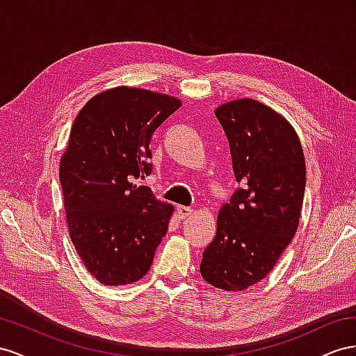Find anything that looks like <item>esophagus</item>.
Returning <instances> with one entry per match:
<instances>
[{
    "instance_id": "obj_1",
    "label": "esophagus",
    "mask_w": 356,
    "mask_h": 356,
    "mask_svg": "<svg viewBox=\"0 0 356 356\" xmlns=\"http://www.w3.org/2000/svg\"><path fill=\"white\" fill-rule=\"evenodd\" d=\"M192 209H189V207H185V206H179L177 207V215H179V219L180 220H184V219H188L191 215H192Z\"/></svg>"
}]
</instances>
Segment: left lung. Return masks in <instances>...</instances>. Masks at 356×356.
I'll list each match as a JSON object with an SVG mask.
<instances>
[{
  "label": "left lung",
  "mask_w": 356,
  "mask_h": 356,
  "mask_svg": "<svg viewBox=\"0 0 356 356\" xmlns=\"http://www.w3.org/2000/svg\"><path fill=\"white\" fill-rule=\"evenodd\" d=\"M215 115L240 186L219 210L216 236L202 252L200 271L215 288L243 291L267 276L296 236L306 162L296 131L266 104L237 99Z\"/></svg>",
  "instance_id": "left-lung-1"
}]
</instances>
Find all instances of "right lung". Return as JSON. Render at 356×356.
Wrapping results in <instances>:
<instances>
[{
	"mask_svg": "<svg viewBox=\"0 0 356 356\" xmlns=\"http://www.w3.org/2000/svg\"><path fill=\"white\" fill-rule=\"evenodd\" d=\"M180 101L119 86L79 111L60 159L59 181L71 241L103 285L140 280L168 229L172 206L136 184L152 172L149 143Z\"/></svg>",
	"mask_w": 356,
	"mask_h": 356,
	"instance_id": "add662e5",
	"label": "right lung"
}]
</instances>
